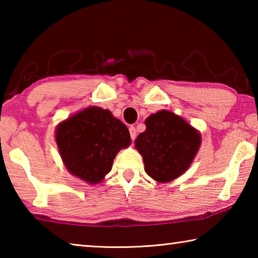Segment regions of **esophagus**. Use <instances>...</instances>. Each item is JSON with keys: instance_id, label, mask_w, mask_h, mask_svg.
<instances>
[{"instance_id": "obj_1", "label": "esophagus", "mask_w": 258, "mask_h": 258, "mask_svg": "<svg viewBox=\"0 0 258 258\" xmlns=\"http://www.w3.org/2000/svg\"><path fill=\"white\" fill-rule=\"evenodd\" d=\"M130 130V135H131V139L133 140H135V138H137V130H135V127L134 126H131V127L128 128Z\"/></svg>"}]
</instances>
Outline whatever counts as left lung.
<instances>
[{"label":"left lung","mask_w":258,"mask_h":258,"mask_svg":"<svg viewBox=\"0 0 258 258\" xmlns=\"http://www.w3.org/2000/svg\"><path fill=\"white\" fill-rule=\"evenodd\" d=\"M147 128L135 139L145 171L155 181L171 182L184 173L202 143V135L182 117L168 110L152 113Z\"/></svg>","instance_id":"left-lung-1"}]
</instances>
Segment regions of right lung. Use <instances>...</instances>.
<instances>
[{
    "mask_svg": "<svg viewBox=\"0 0 258 258\" xmlns=\"http://www.w3.org/2000/svg\"><path fill=\"white\" fill-rule=\"evenodd\" d=\"M55 141L68 172L89 184H98L111 171L116 155L131 145L127 127L112 113L89 107L61 121Z\"/></svg>",
    "mask_w": 258,
    "mask_h": 258,
    "instance_id": "1",
    "label": "right lung"
}]
</instances>
